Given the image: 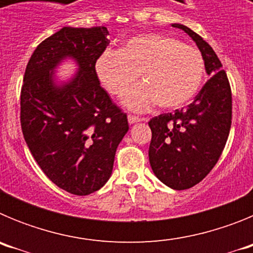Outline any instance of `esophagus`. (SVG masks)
<instances>
[{
	"label": "esophagus",
	"instance_id": "esophagus-1",
	"mask_svg": "<svg viewBox=\"0 0 253 253\" xmlns=\"http://www.w3.org/2000/svg\"><path fill=\"white\" fill-rule=\"evenodd\" d=\"M142 118H139V116H135V115H128V122L129 124H134V123H139L142 122Z\"/></svg>",
	"mask_w": 253,
	"mask_h": 253
}]
</instances>
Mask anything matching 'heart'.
<instances>
[{
	"label": "heart",
	"mask_w": 253,
	"mask_h": 253,
	"mask_svg": "<svg viewBox=\"0 0 253 253\" xmlns=\"http://www.w3.org/2000/svg\"><path fill=\"white\" fill-rule=\"evenodd\" d=\"M95 73L113 96L124 95L139 73L143 82L125 94L123 102L144 111L156 102L162 109H178L194 99L204 78L202 53L169 35L139 34L129 38L118 51L105 50L95 62Z\"/></svg>",
	"instance_id": "b5f03b06"
}]
</instances>
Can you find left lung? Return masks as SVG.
<instances>
[{
	"label": "left lung",
	"instance_id": "obj_1",
	"mask_svg": "<svg viewBox=\"0 0 253 253\" xmlns=\"http://www.w3.org/2000/svg\"><path fill=\"white\" fill-rule=\"evenodd\" d=\"M172 26L195 42L210 78L187 107L149 120L148 154L158 180L173 190H186L213 169L224 149L232 124V91L213 48L187 26Z\"/></svg>",
	"mask_w": 253,
	"mask_h": 253
}]
</instances>
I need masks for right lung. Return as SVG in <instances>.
Returning a JSON list of instances; mask_svg holds the SVG:
<instances>
[{
	"instance_id": "right-lung-1",
	"label": "right lung",
	"mask_w": 253,
	"mask_h": 253,
	"mask_svg": "<svg viewBox=\"0 0 253 253\" xmlns=\"http://www.w3.org/2000/svg\"><path fill=\"white\" fill-rule=\"evenodd\" d=\"M105 26H64L43 40L26 66L20 96L25 142L46 177L73 195L101 189L115 152L129 130L128 118L96 77L95 62L110 40ZM73 57L79 72L57 86L55 67Z\"/></svg>"
}]
</instances>
